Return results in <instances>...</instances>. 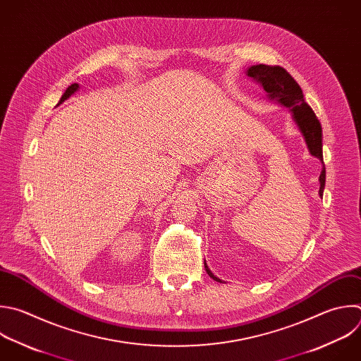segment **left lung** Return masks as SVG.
Masks as SVG:
<instances>
[{
    "mask_svg": "<svg viewBox=\"0 0 361 361\" xmlns=\"http://www.w3.org/2000/svg\"><path fill=\"white\" fill-rule=\"evenodd\" d=\"M248 76L259 82L264 89L268 92L269 97L276 99L281 102V104L290 109L296 125L299 126L305 142L307 145V149L312 156L317 157L323 163V152H322V126L319 118L316 117L312 107L305 102L303 92L298 82L283 69L282 66H269V65H254L248 69ZM320 190L319 195L323 197L324 183H326V169L323 164L320 177ZM207 274L209 278L221 283V279L212 275V272L208 269L207 264H204Z\"/></svg>",
    "mask_w": 361,
    "mask_h": 361,
    "instance_id": "1",
    "label": "left lung"
}]
</instances>
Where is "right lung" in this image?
Segmentation results:
<instances>
[{
    "instance_id": "obj_1",
    "label": "right lung",
    "mask_w": 361,
    "mask_h": 361,
    "mask_svg": "<svg viewBox=\"0 0 361 361\" xmlns=\"http://www.w3.org/2000/svg\"><path fill=\"white\" fill-rule=\"evenodd\" d=\"M78 87H79V85L78 83H73V85H71L66 90H65V93L62 94V97H61V100H59V104L63 102V100H66L72 93H75L76 90H78Z\"/></svg>"
}]
</instances>
